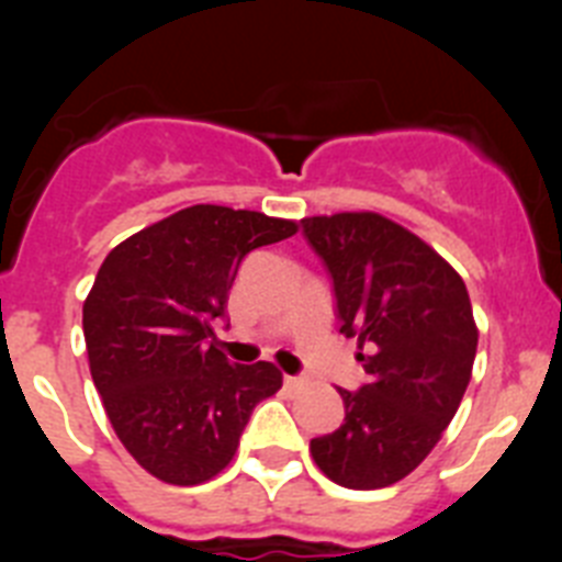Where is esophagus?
I'll return each instance as SVG.
<instances>
[{
  "label": "esophagus",
  "mask_w": 562,
  "mask_h": 562,
  "mask_svg": "<svg viewBox=\"0 0 562 562\" xmlns=\"http://www.w3.org/2000/svg\"><path fill=\"white\" fill-rule=\"evenodd\" d=\"M304 376H290V374H286L284 376V385H286V389H301V385H304Z\"/></svg>",
  "instance_id": "obj_1"
}]
</instances>
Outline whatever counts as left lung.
I'll list each match as a JSON object with an SVG mask.
<instances>
[{"label":"left lung","mask_w":562,"mask_h":562,"mask_svg":"<svg viewBox=\"0 0 562 562\" xmlns=\"http://www.w3.org/2000/svg\"><path fill=\"white\" fill-rule=\"evenodd\" d=\"M301 227L366 369L360 389H340L346 419L312 439V459L349 490L391 486L425 461L459 411L479 346L470 295L434 247L380 213L310 216Z\"/></svg>","instance_id":"8db88e82"}]
</instances>
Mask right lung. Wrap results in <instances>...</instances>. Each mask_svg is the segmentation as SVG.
<instances>
[{
    "label": "right lung",
    "mask_w": 562,
    "mask_h": 562,
    "mask_svg": "<svg viewBox=\"0 0 562 562\" xmlns=\"http://www.w3.org/2000/svg\"><path fill=\"white\" fill-rule=\"evenodd\" d=\"M295 222L193 205L103 258L83 301L89 371L114 434L154 479L193 486L231 464L252 408L281 389L272 362L233 366L216 346L238 267Z\"/></svg>",
    "instance_id": "add662e5"
}]
</instances>
